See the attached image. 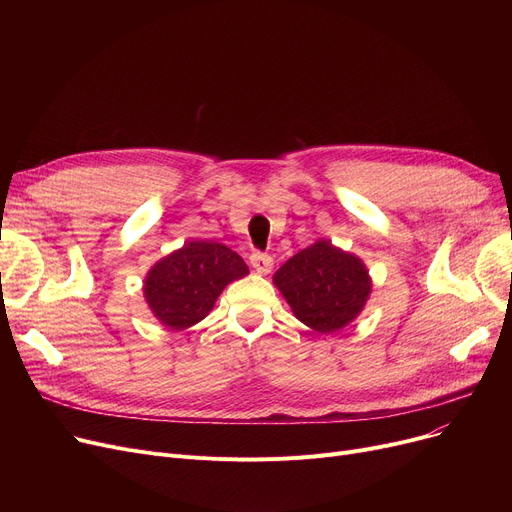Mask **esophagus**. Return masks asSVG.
<instances>
[{
    "label": "esophagus",
    "mask_w": 512,
    "mask_h": 512,
    "mask_svg": "<svg viewBox=\"0 0 512 512\" xmlns=\"http://www.w3.org/2000/svg\"><path fill=\"white\" fill-rule=\"evenodd\" d=\"M251 265H253V270H255L257 274H270L274 261H272V257L267 255V253L253 251V253H251Z\"/></svg>",
    "instance_id": "34e87169"
}]
</instances>
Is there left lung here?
<instances>
[{"label":"left lung","mask_w":512,"mask_h":512,"mask_svg":"<svg viewBox=\"0 0 512 512\" xmlns=\"http://www.w3.org/2000/svg\"><path fill=\"white\" fill-rule=\"evenodd\" d=\"M305 326L321 334L342 330L363 311L371 280L359 257L332 247L328 240L290 257L274 276Z\"/></svg>","instance_id":"8db88e82"}]
</instances>
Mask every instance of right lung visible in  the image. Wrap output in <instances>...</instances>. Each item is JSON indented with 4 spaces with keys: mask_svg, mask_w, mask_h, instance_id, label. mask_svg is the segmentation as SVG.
I'll return each instance as SVG.
<instances>
[{
    "mask_svg": "<svg viewBox=\"0 0 512 512\" xmlns=\"http://www.w3.org/2000/svg\"><path fill=\"white\" fill-rule=\"evenodd\" d=\"M247 274V263L226 245L193 240L151 267L145 299L161 324L184 330L213 309L226 284Z\"/></svg>",
    "mask_w": 512,
    "mask_h": 512,
    "instance_id": "1",
    "label": "right lung"
}]
</instances>
